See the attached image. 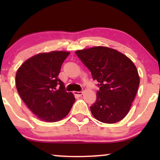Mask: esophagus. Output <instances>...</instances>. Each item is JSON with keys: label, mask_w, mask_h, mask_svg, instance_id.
Listing matches in <instances>:
<instances>
[{"label": "esophagus", "mask_w": 160, "mask_h": 160, "mask_svg": "<svg viewBox=\"0 0 160 160\" xmlns=\"http://www.w3.org/2000/svg\"><path fill=\"white\" fill-rule=\"evenodd\" d=\"M74 95L76 96H82L84 94V92H73Z\"/></svg>", "instance_id": "1"}]
</instances>
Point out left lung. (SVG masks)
<instances>
[{
	"label": "left lung",
	"instance_id": "left-lung-1",
	"mask_svg": "<svg viewBox=\"0 0 160 160\" xmlns=\"http://www.w3.org/2000/svg\"><path fill=\"white\" fill-rule=\"evenodd\" d=\"M94 80L100 83L97 100L90 106L98 121L113 124L126 117L138 89L140 77L134 63L125 54L106 47L76 51Z\"/></svg>",
	"mask_w": 160,
	"mask_h": 160
}]
</instances>
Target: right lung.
Masks as SVG:
<instances>
[{
	"mask_svg": "<svg viewBox=\"0 0 160 160\" xmlns=\"http://www.w3.org/2000/svg\"><path fill=\"white\" fill-rule=\"evenodd\" d=\"M69 52H42L25 60L17 70L16 87L28 108L41 121L55 122L68 114L75 102L58 76ZM59 86V89L57 87Z\"/></svg>",
	"mask_w": 160,
	"mask_h": 160,
	"instance_id": "add662e5",
	"label": "right lung"
}]
</instances>
